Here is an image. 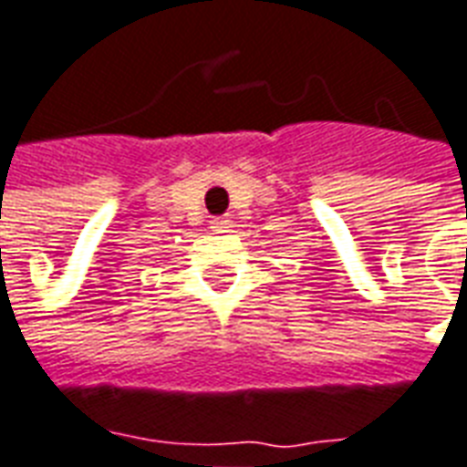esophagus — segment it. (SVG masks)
I'll return each instance as SVG.
<instances>
[{
	"label": "esophagus",
	"mask_w": 467,
	"mask_h": 467,
	"mask_svg": "<svg viewBox=\"0 0 467 467\" xmlns=\"http://www.w3.org/2000/svg\"><path fill=\"white\" fill-rule=\"evenodd\" d=\"M231 221L229 219H213L212 221V231L213 234H229Z\"/></svg>",
	"instance_id": "esophagus-1"
}]
</instances>
